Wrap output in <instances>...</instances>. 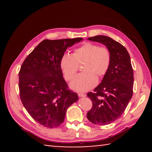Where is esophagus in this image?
<instances>
[{"mask_svg": "<svg viewBox=\"0 0 152 152\" xmlns=\"http://www.w3.org/2000/svg\"><path fill=\"white\" fill-rule=\"evenodd\" d=\"M78 94L79 97H85L86 96V94L82 93V92H79V93H78Z\"/></svg>", "mask_w": 152, "mask_h": 152, "instance_id": "34e87169", "label": "esophagus"}]
</instances>
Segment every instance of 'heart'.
I'll use <instances>...</instances> for the list:
<instances>
[{
  "instance_id": "obj_1",
  "label": "heart",
  "mask_w": 152,
  "mask_h": 152,
  "mask_svg": "<svg viewBox=\"0 0 152 152\" xmlns=\"http://www.w3.org/2000/svg\"><path fill=\"white\" fill-rule=\"evenodd\" d=\"M83 62L84 72L78 74L70 84L71 88L78 92L92 88L97 83L96 76L102 77L107 74L111 55L107 48L92 43H86L75 49L72 55L65 53L61 58L60 67L66 80H72L78 70V65Z\"/></svg>"
}]
</instances>
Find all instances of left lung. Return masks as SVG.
<instances>
[{"label":"left lung","instance_id":"8db88e82","mask_svg":"<svg viewBox=\"0 0 152 152\" xmlns=\"http://www.w3.org/2000/svg\"><path fill=\"white\" fill-rule=\"evenodd\" d=\"M92 42L102 43L111 55L109 69L102 82L87 96L92 107L87 118L95 125L110 124L121 116L133 95L134 77L130 56L124 46L105 35L89 37Z\"/></svg>","mask_w":152,"mask_h":152}]
</instances>
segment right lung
<instances>
[{
    "label": "right lung",
    "instance_id": "1",
    "mask_svg": "<svg viewBox=\"0 0 152 152\" xmlns=\"http://www.w3.org/2000/svg\"><path fill=\"white\" fill-rule=\"evenodd\" d=\"M82 38L42 41L23 63L19 72L20 98L33 119L54 128L63 123L67 109L78 100L68 89L60 60L66 49Z\"/></svg>",
    "mask_w": 152,
    "mask_h": 152
}]
</instances>
